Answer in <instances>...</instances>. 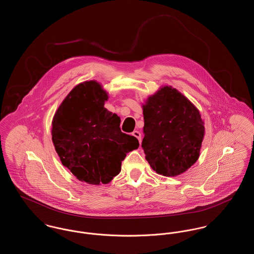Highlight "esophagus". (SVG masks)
<instances>
[{
    "label": "esophagus",
    "mask_w": 254,
    "mask_h": 254,
    "mask_svg": "<svg viewBox=\"0 0 254 254\" xmlns=\"http://www.w3.org/2000/svg\"><path fill=\"white\" fill-rule=\"evenodd\" d=\"M132 135L134 137H136L138 140H139V143L141 144V141H142V137H141V133L139 132V131H137V130H135V131H133Z\"/></svg>",
    "instance_id": "esophagus-1"
}]
</instances>
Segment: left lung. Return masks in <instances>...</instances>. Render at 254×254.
Returning <instances> with one entry per match:
<instances>
[{"label":"left lung","instance_id":"1","mask_svg":"<svg viewBox=\"0 0 254 254\" xmlns=\"http://www.w3.org/2000/svg\"><path fill=\"white\" fill-rule=\"evenodd\" d=\"M145 159L158 174L175 177L200 156L205 123L193 104L171 85H162L142 104Z\"/></svg>","mask_w":254,"mask_h":254}]
</instances>
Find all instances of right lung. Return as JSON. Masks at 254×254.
Here are the masks:
<instances>
[{"instance_id": "add662e5", "label": "right lung", "mask_w": 254, "mask_h": 254, "mask_svg": "<svg viewBox=\"0 0 254 254\" xmlns=\"http://www.w3.org/2000/svg\"><path fill=\"white\" fill-rule=\"evenodd\" d=\"M109 93L95 80L75 85L56 110L52 142L64 167L81 182L109 184L122 161L137 149L136 137L123 133L120 118L106 109Z\"/></svg>"}]
</instances>
